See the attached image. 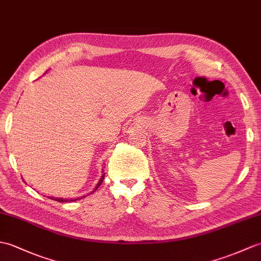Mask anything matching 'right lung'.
I'll list each match as a JSON object with an SVG mask.
<instances>
[{
  "instance_id": "obj_1",
  "label": "right lung",
  "mask_w": 261,
  "mask_h": 261,
  "mask_svg": "<svg viewBox=\"0 0 261 261\" xmlns=\"http://www.w3.org/2000/svg\"><path fill=\"white\" fill-rule=\"evenodd\" d=\"M103 179H105V174H102V177H101V179H100V181L98 182V185H96V187H95V189L94 190H96L98 189V188L101 186V184H102V181H103ZM94 192V191H93ZM52 200H57L58 202H68V201H75V200H79V199H61V198H51Z\"/></svg>"
}]
</instances>
